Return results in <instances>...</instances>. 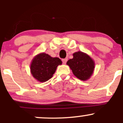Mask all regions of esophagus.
Instances as JSON below:
<instances>
[{
  "label": "esophagus",
  "instance_id": "34e87169",
  "mask_svg": "<svg viewBox=\"0 0 123 123\" xmlns=\"http://www.w3.org/2000/svg\"><path fill=\"white\" fill-rule=\"evenodd\" d=\"M68 61V59L67 58H65V59H62V62L63 64H65V63H66V62H67Z\"/></svg>",
  "mask_w": 123,
  "mask_h": 123
}]
</instances>
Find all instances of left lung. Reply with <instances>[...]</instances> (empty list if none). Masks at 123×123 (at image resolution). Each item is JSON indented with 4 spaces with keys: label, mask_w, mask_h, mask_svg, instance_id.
Here are the masks:
<instances>
[{
    "label": "left lung",
    "mask_w": 123,
    "mask_h": 123,
    "mask_svg": "<svg viewBox=\"0 0 123 123\" xmlns=\"http://www.w3.org/2000/svg\"><path fill=\"white\" fill-rule=\"evenodd\" d=\"M73 58L67 62L73 73L81 80L90 78L94 69V62L90 56L82 52H76L73 54Z\"/></svg>",
    "instance_id": "obj_1"
}]
</instances>
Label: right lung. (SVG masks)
Wrapping results in <instances>:
<instances>
[{
	"instance_id": "right-lung-1",
	"label": "right lung",
	"mask_w": 123,
	"mask_h": 123,
	"mask_svg": "<svg viewBox=\"0 0 123 123\" xmlns=\"http://www.w3.org/2000/svg\"><path fill=\"white\" fill-rule=\"evenodd\" d=\"M61 64L62 61L59 58H53L45 53L40 54L32 61L31 73L38 81L44 82L53 77L57 66Z\"/></svg>"
}]
</instances>
